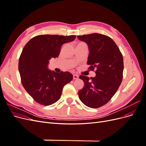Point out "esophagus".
Segmentation results:
<instances>
[{
    "label": "esophagus",
    "instance_id": "1",
    "mask_svg": "<svg viewBox=\"0 0 146 146\" xmlns=\"http://www.w3.org/2000/svg\"><path fill=\"white\" fill-rule=\"evenodd\" d=\"M73 78L74 79H78V76L76 74H74L73 75Z\"/></svg>",
    "mask_w": 146,
    "mask_h": 146
}]
</instances>
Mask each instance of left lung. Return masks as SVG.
<instances>
[{
  "instance_id": "8db88e82",
  "label": "left lung",
  "mask_w": 146,
  "mask_h": 146,
  "mask_svg": "<svg viewBox=\"0 0 146 146\" xmlns=\"http://www.w3.org/2000/svg\"><path fill=\"white\" fill-rule=\"evenodd\" d=\"M87 44V64L96 69V77H79L84 87L78 91L80 100L88 107L97 108L107 104L115 94L122 80L123 57L117 46L109 36L99 33L77 36Z\"/></svg>"
}]
</instances>
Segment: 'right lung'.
Here are the masks:
<instances>
[{
  "mask_svg": "<svg viewBox=\"0 0 146 146\" xmlns=\"http://www.w3.org/2000/svg\"><path fill=\"white\" fill-rule=\"evenodd\" d=\"M74 35H41L31 39L24 46L19 60V72L25 90L39 104L50 105L60 98L65 85L72 80L69 72H55L48 64L58 58L64 44L72 42Z\"/></svg>",
  "mask_w": 146,
  "mask_h": 146,
  "instance_id": "right-lung-1",
  "label": "right lung"
}]
</instances>
